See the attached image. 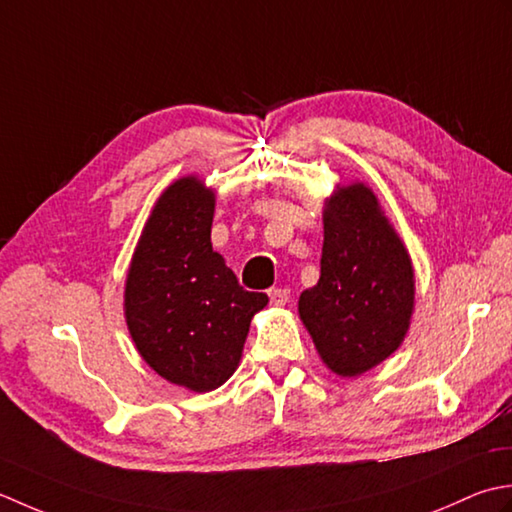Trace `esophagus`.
Returning <instances> with one entry per match:
<instances>
[{
  "label": "esophagus",
  "mask_w": 512,
  "mask_h": 512,
  "mask_svg": "<svg viewBox=\"0 0 512 512\" xmlns=\"http://www.w3.org/2000/svg\"><path fill=\"white\" fill-rule=\"evenodd\" d=\"M267 296H269V300H271V305L283 307V305H287L291 291H289L287 287H271V289L267 291Z\"/></svg>",
  "instance_id": "obj_1"
}]
</instances>
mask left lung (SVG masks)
<instances>
[{
    "label": "left lung",
    "mask_w": 512,
    "mask_h": 512,
    "mask_svg": "<svg viewBox=\"0 0 512 512\" xmlns=\"http://www.w3.org/2000/svg\"><path fill=\"white\" fill-rule=\"evenodd\" d=\"M411 258L378 198L362 183L340 187L325 207L318 285L298 311L327 367L351 378L400 347L413 311Z\"/></svg>",
    "instance_id": "1"
}]
</instances>
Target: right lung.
I'll return each instance as SVG.
<instances>
[{
	"label": "right lung",
	"instance_id": "1",
	"mask_svg": "<svg viewBox=\"0 0 512 512\" xmlns=\"http://www.w3.org/2000/svg\"><path fill=\"white\" fill-rule=\"evenodd\" d=\"M214 194L187 176L154 205L125 283V320L150 367L179 387L212 391L232 375L267 296L247 291L212 249Z\"/></svg>",
	"mask_w": 512,
	"mask_h": 512
}]
</instances>
